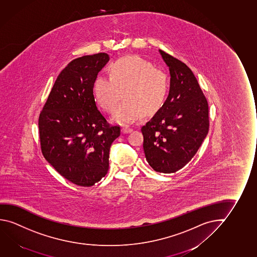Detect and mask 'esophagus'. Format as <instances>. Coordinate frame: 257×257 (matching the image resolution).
Listing matches in <instances>:
<instances>
[{
    "label": "esophagus",
    "instance_id": "34e87169",
    "mask_svg": "<svg viewBox=\"0 0 257 257\" xmlns=\"http://www.w3.org/2000/svg\"><path fill=\"white\" fill-rule=\"evenodd\" d=\"M132 131H133V129L130 127L124 126L122 128V134H129Z\"/></svg>",
    "mask_w": 257,
    "mask_h": 257
}]
</instances>
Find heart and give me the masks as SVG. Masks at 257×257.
<instances>
[{"label":"heart","instance_id":"1","mask_svg":"<svg viewBox=\"0 0 257 257\" xmlns=\"http://www.w3.org/2000/svg\"><path fill=\"white\" fill-rule=\"evenodd\" d=\"M107 74L109 79L95 78L92 91L97 105L107 114L115 111L122 93L124 101L113 116L114 122L133 123L143 114L155 115L165 106L169 93L167 76L146 59L122 57L108 66Z\"/></svg>","mask_w":257,"mask_h":257}]
</instances>
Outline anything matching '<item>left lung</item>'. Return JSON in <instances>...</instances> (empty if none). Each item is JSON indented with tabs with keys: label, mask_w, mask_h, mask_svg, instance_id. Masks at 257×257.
Here are the masks:
<instances>
[{
	"label": "left lung",
	"mask_w": 257,
	"mask_h": 257,
	"mask_svg": "<svg viewBox=\"0 0 257 257\" xmlns=\"http://www.w3.org/2000/svg\"><path fill=\"white\" fill-rule=\"evenodd\" d=\"M170 71L166 104L142 127L147 161L156 172L172 174L190 162L209 129L208 104L190 67L159 50Z\"/></svg>",
	"instance_id": "left-lung-1"
}]
</instances>
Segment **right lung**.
I'll return each mask as SVG.
<instances>
[{"label":"right lung","mask_w":257,"mask_h":257,"mask_svg":"<svg viewBox=\"0 0 257 257\" xmlns=\"http://www.w3.org/2000/svg\"><path fill=\"white\" fill-rule=\"evenodd\" d=\"M100 52L72 60L60 72L39 116L44 158L74 184L90 187L108 170L109 150L120 135L98 110L92 91L95 78L108 62Z\"/></svg>","instance_id":"right-lung-1"}]
</instances>
